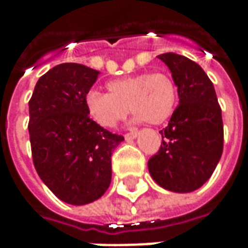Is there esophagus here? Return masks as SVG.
<instances>
[{
    "mask_svg": "<svg viewBox=\"0 0 248 248\" xmlns=\"http://www.w3.org/2000/svg\"><path fill=\"white\" fill-rule=\"evenodd\" d=\"M138 134H140V133H138V131H137V130H133V131H131V133H127V134L124 135V138H126V140H135V138H137V137H138Z\"/></svg>",
    "mask_w": 248,
    "mask_h": 248,
    "instance_id": "34e87169",
    "label": "esophagus"
}]
</instances>
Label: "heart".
<instances>
[{
	"mask_svg": "<svg viewBox=\"0 0 248 248\" xmlns=\"http://www.w3.org/2000/svg\"><path fill=\"white\" fill-rule=\"evenodd\" d=\"M108 94L90 90L85 95L89 117L105 129H114L129 113L135 122L161 124L170 118L177 105V86L166 73H142L106 85Z\"/></svg>",
	"mask_w": 248,
	"mask_h": 248,
	"instance_id": "obj_1",
	"label": "heart"
}]
</instances>
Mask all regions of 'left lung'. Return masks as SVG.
I'll return each instance as SVG.
<instances>
[{"instance_id": "1", "label": "left lung", "mask_w": 248, "mask_h": 248, "mask_svg": "<svg viewBox=\"0 0 248 248\" xmlns=\"http://www.w3.org/2000/svg\"><path fill=\"white\" fill-rule=\"evenodd\" d=\"M158 58L171 71L179 105L162 145L147 163L151 178L165 190L191 192L213 175L223 151V122L213 82L187 57L165 53Z\"/></svg>"}]
</instances>
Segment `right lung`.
<instances>
[{
	"instance_id": "1",
	"label": "right lung",
	"mask_w": 248,
	"mask_h": 248,
	"mask_svg": "<svg viewBox=\"0 0 248 248\" xmlns=\"http://www.w3.org/2000/svg\"><path fill=\"white\" fill-rule=\"evenodd\" d=\"M99 71L61 63L41 77L29 101L33 162L42 182L63 202L82 206L111 182V154L124 140L90 119L86 95Z\"/></svg>"
}]
</instances>
